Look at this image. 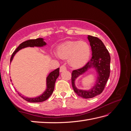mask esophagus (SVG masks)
<instances>
[{"label": "esophagus", "instance_id": "1", "mask_svg": "<svg viewBox=\"0 0 131 131\" xmlns=\"http://www.w3.org/2000/svg\"><path fill=\"white\" fill-rule=\"evenodd\" d=\"M65 70H66V68L65 65H62L60 66V72H62Z\"/></svg>", "mask_w": 131, "mask_h": 131}]
</instances>
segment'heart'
<instances>
[{
  "label": "heart",
  "mask_w": 131,
  "mask_h": 131,
  "mask_svg": "<svg viewBox=\"0 0 131 131\" xmlns=\"http://www.w3.org/2000/svg\"><path fill=\"white\" fill-rule=\"evenodd\" d=\"M91 54L90 46L83 41H68L58 49V54L63 59H68L71 67L79 68L88 62Z\"/></svg>",
  "instance_id": "obj_1"
}]
</instances>
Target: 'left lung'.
<instances>
[{
	"instance_id": "left-lung-1",
	"label": "left lung",
	"mask_w": 131,
	"mask_h": 131,
	"mask_svg": "<svg viewBox=\"0 0 131 131\" xmlns=\"http://www.w3.org/2000/svg\"><path fill=\"white\" fill-rule=\"evenodd\" d=\"M90 42L92 57L83 67L73 70L71 74L72 87L75 92L79 96L84 99H91L101 94L105 89L110 73V56L104 44L98 38L88 35ZM94 67L98 74L95 85L89 91L80 90L74 85V82L76 78L89 68Z\"/></svg>"
}]
</instances>
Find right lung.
<instances>
[{"instance_id":"right-lung-1","label":"right lung","mask_w":131,"mask_h":131,"mask_svg":"<svg viewBox=\"0 0 131 131\" xmlns=\"http://www.w3.org/2000/svg\"><path fill=\"white\" fill-rule=\"evenodd\" d=\"M46 43H45V41H43L42 38H38L36 39H30L24 41L23 43L19 44V46L13 52L12 56H11L10 62H11V61L12 60L13 57L16 53V52H17L19 50H20L22 48H25V47H42L46 45ZM59 71L60 69L57 68L54 71H52L49 74L48 77L47 78V88L42 95L35 97V98H26V97H24L23 96H21L19 94V95L22 97V98H23L25 100L30 102H40L46 101V100L48 99L51 96L53 92L54 91L56 80L58 77L60 75Z\"/></svg>"}]
</instances>
